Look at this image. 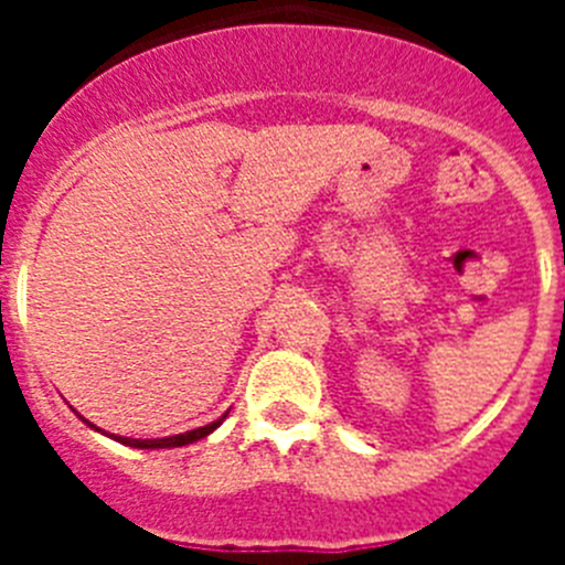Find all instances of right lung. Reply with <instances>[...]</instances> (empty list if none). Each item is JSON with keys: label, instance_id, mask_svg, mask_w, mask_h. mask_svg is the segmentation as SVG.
<instances>
[{"label": "right lung", "instance_id": "1", "mask_svg": "<svg viewBox=\"0 0 565 565\" xmlns=\"http://www.w3.org/2000/svg\"><path fill=\"white\" fill-rule=\"evenodd\" d=\"M223 418H226V413H223L217 422L206 424V427H198V430H186L181 433V436H167V438H127V436H109L115 438L118 444H127V447H135V450H169V447H186V444H194V441H201V438H206L209 433H214L217 427L223 424ZM87 422V418H84ZM87 427H93V430H98L96 424H89ZM102 433V430H98Z\"/></svg>", "mask_w": 565, "mask_h": 565}]
</instances>
